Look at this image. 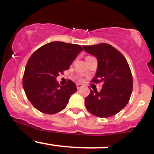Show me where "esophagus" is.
I'll return each instance as SVG.
<instances>
[{"mask_svg":"<svg viewBox=\"0 0 154 154\" xmlns=\"http://www.w3.org/2000/svg\"><path fill=\"white\" fill-rule=\"evenodd\" d=\"M83 85L82 84H79V83H78V84H77V89H80L81 88H82Z\"/></svg>","mask_w":154,"mask_h":154,"instance_id":"34e87169","label":"esophagus"}]
</instances>
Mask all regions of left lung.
<instances>
[{
  "mask_svg": "<svg viewBox=\"0 0 154 154\" xmlns=\"http://www.w3.org/2000/svg\"><path fill=\"white\" fill-rule=\"evenodd\" d=\"M82 47L98 59V68L92 82H103L100 92L91 91L85 99V106L90 113L98 117L115 115L126 106L132 94V77L128 61L109 44Z\"/></svg>",
  "mask_w": 154,
  "mask_h": 154,
  "instance_id": "1",
  "label": "left lung"
}]
</instances>
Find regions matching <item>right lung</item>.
<instances>
[{
    "instance_id": "obj_1",
    "label": "right lung",
    "mask_w": 154,
    "mask_h": 154,
    "mask_svg": "<svg viewBox=\"0 0 154 154\" xmlns=\"http://www.w3.org/2000/svg\"><path fill=\"white\" fill-rule=\"evenodd\" d=\"M79 45L55 41L35 51L26 63L23 77V88L33 106L44 114H54L66 106L77 86L69 80L60 85L56 77L71 63L80 51Z\"/></svg>"
}]
</instances>
